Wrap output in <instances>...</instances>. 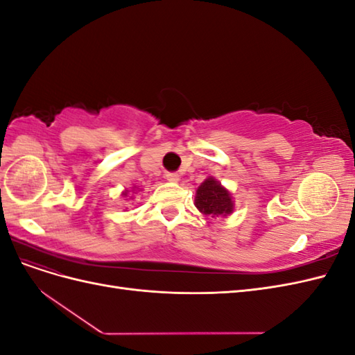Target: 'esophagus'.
I'll use <instances>...</instances> for the list:
<instances>
[{
  "instance_id": "34e87169",
  "label": "esophagus",
  "mask_w": 355,
  "mask_h": 355,
  "mask_svg": "<svg viewBox=\"0 0 355 355\" xmlns=\"http://www.w3.org/2000/svg\"><path fill=\"white\" fill-rule=\"evenodd\" d=\"M166 179L168 182H173V184H176V182H179L180 176L178 173H166Z\"/></svg>"
}]
</instances>
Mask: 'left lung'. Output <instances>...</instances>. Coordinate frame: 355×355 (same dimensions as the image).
I'll list each match as a JSON object with an SVG mask.
<instances>
[{"mask_svg": "<svg viewBox=\"0 0 355 355\" xmlns=\"http://www.w3.org/2000/svg\"><path fill=\"white\" fill-rule=\"evenodd\" d=\"M196 207L206 216H222L227 218L234 211V200L228 188H225L220 182L209 176L196 191Z\"/></svg>", "mask_w": 355, "mask_h": 355, "instance_id": "8db88e82", "label": "left lung"}]
</instances>
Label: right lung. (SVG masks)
Instances as JSON below:
<instances>
[{
	"label": "right lung",
	"instance_id": "add662e5",
	"mask_svg": "<svg viewBox=\"0 0 355 355\" xmlns=\"http://www.w3.org/2000/svg\"><path fill=\"white\" fill-rule=\"evenodd\" d=\"M139 191H142V189H141V188H137L136 185H133L130 189H127V188H125V189L121 192V196H123V198H126V197L128 196L129 198L127 200H133V194H137Z\"/></svg>",
	"mask_w": 355,
	"mask_h": 355
}]
</instances>
